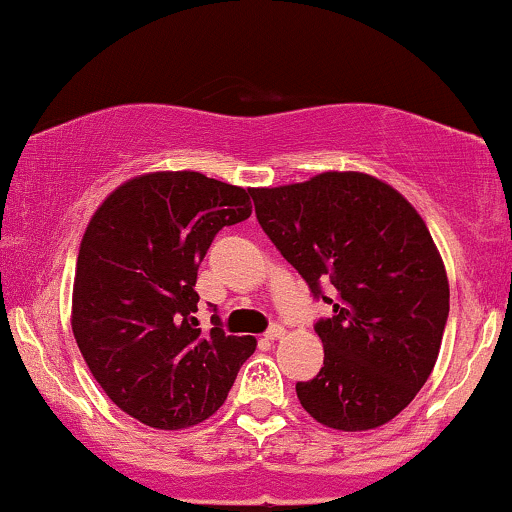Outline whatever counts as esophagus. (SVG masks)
I'll return each mask as SVG.
<instances>
[{
  "label": "esophagus",
  "instance_id": "1",
  "mask_svg": "<svg viewBox=\"0 0 512 512\" xmlns=\"http://www.w3.org/2000/svg\"><path fill=\"white\" fill-rule=\"evenodd\" d=\"M282 338H285V328H282V326H273V328H270L268 333H266V340H270V342L282 340Z\"/></svg>",
  "mask_w": 512,
  "mask_h": 512
}]
</instances>
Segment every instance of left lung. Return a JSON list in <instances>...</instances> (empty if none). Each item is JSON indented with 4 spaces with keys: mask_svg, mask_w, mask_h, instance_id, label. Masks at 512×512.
<instances>
[{
    "mask_svg": "<svg viewBox=\"0 0 512 512\" xmlns=\"http://www.w3.org/2000/svg\"><path fill=\"white\" fill-rule=\"evenodd\" d=\"M256 218L333 316L316 323L321 371L297 383L318 424L369 431L398 417L434 371L450 290L422 215L398 189L364 172L251 189Z\"/></svg>",
    "mask_w": 512,
    "mask_h": 512,
    "instance_id": "1",
    "label": "left lung"
}]
</instances>
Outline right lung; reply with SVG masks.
<instances>
[{
    "label": "right lung",
    "mask_w": 512,
    "mask_h": 512,
    "mask_svg": "<svg viewBox=\"0 0 512 512\" xmlns=\"http://www.w3.org/2000/svg\"><path fill=\"white\" fill-rule=\"evenodd\" d=\"M251 189L201 172L138 174L90 218L76 261L71 330L119 410L177 431L220 410L256 340L198 328L196 275L222 227L251 215Z\"/></svg>",
    "instance_id": "right-lung-1"
}]
</instances>
